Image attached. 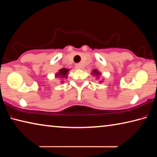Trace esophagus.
I'll list each match as a JSON object with an SVG mask.
<instances>
[{
    "mask_svg": "<svg viewBox=\"0 0 157 157\" xmlns=\"http://www.w3.org/2000/svg\"><path fill=\"white\" fill-rule=\"evenodd\" d=\"M82 64L81 63H77V64H75V68L76 69H81L82 68Z\"/></svg>",
    "mask_w": 157,
    "mask_h": 157,
    "instance_id": "34e87169",
    "label": "esophagus"
}]
</instances>
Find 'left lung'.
<instances>
[{
  "instance_id": "obj_1",
  "label": "left lung",
  "mask_w": 157,
  "mask_h": 157,
  "mask_svg": "<svg viewBox=\"0 0 157 157\" xmlns=\"http://www.w3.org/2000/svg\"><path fill=\"white\" fill-rule=\"evenodd\" d=\"M91 74H92L93 75H94V76L96 77L97 79L99 78V77L101 75V73L99 71L97 70V69H94V70H93L92 72H91ZM102 82V81H100L99 82H100V83H101V82Z\"/></svg>"
}]
</instances>
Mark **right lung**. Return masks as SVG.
Wrapping results in <instances>:
<instances>
[{
  "instance_id": "right-lung-1",
  "label": "right lung",
  "mask_w": 157,
  "mask_h": 157,
  "mask_svg": "<svg viewBox=\"0 0 157 157\" xmlns=\"http://www.w3.org/2000/svg\"><path fill=\"white\" fill-rule=\"evenodd\" d=\"M70 71L69 69L66 68H63L62 69L59 70V71L55 74V78H61V79H67L68 75V71ZM61 82H63V81H61Z\"/></svg>"
}]
</instances>
